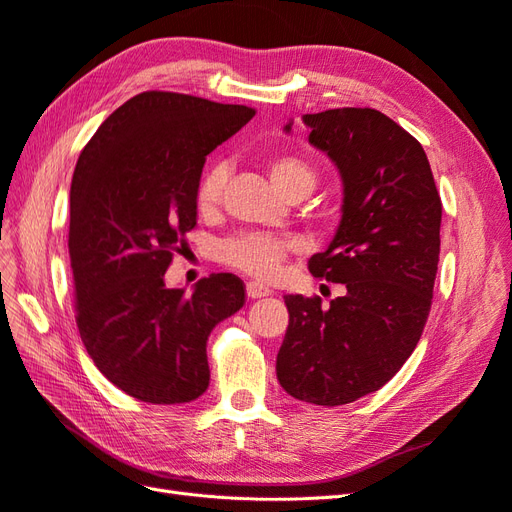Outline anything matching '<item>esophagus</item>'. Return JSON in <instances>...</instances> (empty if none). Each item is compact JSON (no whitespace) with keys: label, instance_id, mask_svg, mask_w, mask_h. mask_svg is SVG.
Returning <instances> with one entry per match:
<instances>
[{"label":"esophagus","instance_id":"obj_1","mask_svg":"<svg viewBox=\"0 0 512 512\" xmlns=\"http://www.w3.org/2000/svg\"><path fill=\"white\" fill-rule=\"evenodd\" d=\"M245 290H247V299H252V301L265 299V297H269V294H271L269 288H265L262 284H256V282H247Z\"/></svg>","mask_w":512,"mask_h":512}]
</instances>
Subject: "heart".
I'll list each match as a JSON object with an SVG mask.
<instances>
[{
	"mask_svg": "<svg viewBox=\"0 0 512 512\" xmlns=\"http://www.w3.org/2000/svg\"><path fill=\"white\" fill-rule=\"evenodd\" d=\"M273 185L286 198H305L316 188V170L305 158L294 153H277L267 164ZM228 181V164L211 162L196 183V207L200 213L218 211ZM294 250V241L286 237L260 235V232H239L218 245L222 265L247 273L258 280H275L282 262Z\"/></svg>",
	"mask_w": 512,
	"mask_h": 512,
	"instance_id": "heart-1",
	"label": "heart"
}]
</instances>
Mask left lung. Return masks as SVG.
<instances>
[{
    "instance_id": "8db88e82",
    "label": "left lung",
    "mask_w": 512,
    "mask_h": 512,
    "mask_svg": "<svg viewBox=\"0 0 512 512\" xmlns=\"http://www.w3.org/2000/svg\"><path fill=\"white\" fill-rule=\"evenodd\" d=\"M303 121L344 179L342 224L307 269L346 294L329 307L316 294L284 297L290 322L275 369L294 399L344 406L389 382L423 335L442 200L421 143L376 108H331Z\"/></svg>"
}]
</instances>
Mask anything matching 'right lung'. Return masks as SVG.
Returning a JSON list of instances; mask_svg holds the SVG:
<instances>
[{
  "label": "right lung",
  "instance_id": "add662e5",
  "mask_svg": "<svg viewBox=\"0 0 512 512\" xmlns=\"http://www.w3.org/2000/svg\"><path fill=\"white\" fill-rule=\"evenodd\" d=\"M256 115L175 91H143L104 119L70 188L74 318L96 367L147 404H185L209 386L207 339L243 307L245 286L211 273L192 294L164 273L196 226L205 158Z\"/></svg>",
  "mask_w": 512,
  "mask_h": 512
}]
</instances>
